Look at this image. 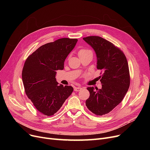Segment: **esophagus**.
Segmentation results:
<instances>
[{
  "label": "esophagus",
  "instance_id": "esophagus-1",
  "mask_svg": "<svg viewBox=\"0 0 150 150\" xmlns=\"http://www.w3.org/2000/svg\"><path fill=\"white\" fill-rule=\"evenodd\" d=\"M81 89H82V88H81V87H76V88H74V90L75 91H81Z\"/></svg>",
  "mask_w": 150,
  "mask_h": 150
}]
</instances>
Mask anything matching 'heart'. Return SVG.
I'll list each match as a JSON object with an SVG mask.
<instances>
[{"label": "heart", "instance_id": "1", "mask_svg": "<svg viewBox=\"0 0 150 150\" xmlns=\"http://www.w3.org/2000/svg\"><path fill=\"white\" fill-rule=\"evenodd\" d=\"M91 52V51L90 50L85 49H81V50H79V56L81 55V54H86L87 52Z\"/></svg>", "mask_w": 150, "mask_h": 150}]
</instances>
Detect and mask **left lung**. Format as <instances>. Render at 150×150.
I'll list each match as a JSON object with an SVG mask.
<instances>
[{
  "mask_svg": "<svg viewBox=\"0 0 150 150\" xmlns=\"http://www.w3.org/2000/svg\"><path fill=\"white\" fill-rule=\"evenodd\" d=\"M84 40L91 46L97 56V69L102 88L88 87L89 98L86 105L94 114L102 116L111 111L122 101L130 84L128 61L120 48L99 36H88Z\"/></svg>",
  "mask_w": 150,
  "mask_h": 150,
  "instance_id": "8db88e82",
  "label": "left lung"
}]
</instances>
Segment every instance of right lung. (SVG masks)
I'll list each match as a JSON object with an SVG mask.
<instances>
[{"label":"right lung","mask_w":150,"mask_h":150,"mask_svg":"<svg viewBox=\"0 0 150 150\" xmlns=\"http://www.w3.org/2000/svg\"><path fill=\"white\" fill-rule=\"evenodd\" d=\"M77 42V39L62 38L47 43L25 61L22 78L25 94L44 115L52 116L73 91L71 86L59 85L56 74L64 69L65 59Z\"/></svg>","instance_id":"obj_1"}]
</instances>
